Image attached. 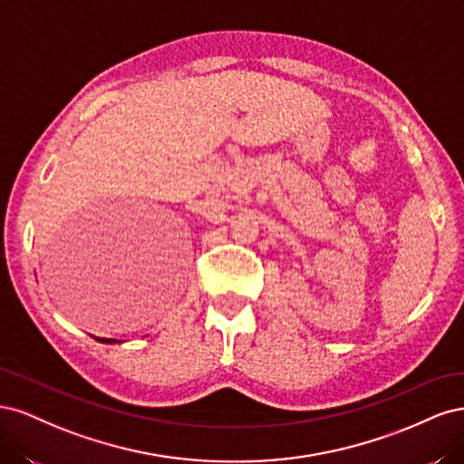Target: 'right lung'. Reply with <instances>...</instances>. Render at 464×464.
Masks as SVG:
<instances>
[{
	"label": "right lung",
	"mask_w": 464,
	"mask_h": 464,
	"mask_svg": "<svg viewBox=\"0 0 464 464\" xmlns=\"http://www.w3.org/2000/svg\"><path fill=\"white\" fill-rule=\"evenodd\" d=\"M96 339V336H94ZM98 343H104V344H114V343H120V341H116V339H96Z\"/></svg>",
	"instance_id": "right-lung-1"
}]
</instances>
